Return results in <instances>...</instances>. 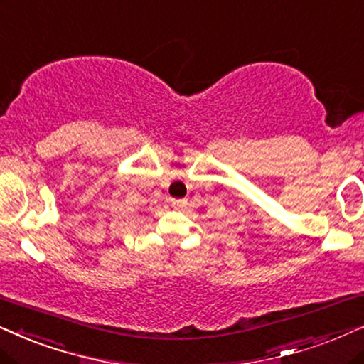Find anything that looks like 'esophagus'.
I'll return each mask as SVG.
<instances>
[{
  "label": "esophagus",
  "instance_id": "esophagus-1",
  "mask_svg": "<svg viewBox=\"0 0 364 364\" xmlns=\"http://www.w3.org/2000/svg\"><path fill=\"white\" fill-rule=\"evenodd\" d=\"M171 205H173V208H181L186 205V201L185 200H173Z\"/></svg>",
  "mask_w": 364,
  "mask_h": 364
}]
</instances>
